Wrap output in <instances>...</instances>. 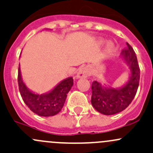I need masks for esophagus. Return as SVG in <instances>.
<instances>
[{"label": "esophagus", "instance_id": "34e87169", "mask_svg": "<svg viewBox=\"0 0 153 153\" xmlns=\"http://www.w3.org/2000/svg\"><path fill=\"white\" fill-rule=\"evenodd\" d=\"M89 70L87 67H82L79 70V71L78 72L76 75V78L77 79H80V78H84L89 75Z\"/></svg>", "mask_w": 153, "mask_h": 153}]
</instances>
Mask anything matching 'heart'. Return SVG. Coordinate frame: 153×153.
<instances>
[{
    "label": "heart",
    "instance_id": "heart-1",
    "mask_svg": "<svg viewBox=\"0 0 153 153\" xmlns=\"http://www.w3.org/2000/svg\"><path fill=\"white\" fill-rule=\"evenodd\" d=\"M104 42H105V40H104L103 39H99L97 40V44L99 45H102L104 44ZM114 49L115 45L113 42L109 41L106 43L105 52L107 53H112L114 51Z\"/></svg>",
    "mask_w": 153,
    "mask_h": 153
}]
</instances>
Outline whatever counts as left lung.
<instances>
[{
    "label": "left lung",
    "instance_id": "1",
    "mask_svg": "<svg viewBox=\"0 0 153 153\" xmlns=\"http://www.w3.org/2000/svg\"><path fill=\"white\" fill-rule=\"evenodd\" d=\"M127 48L121 53V58L129 67L128 81L121 87L103 86L94 81L91 84V105L98 112L113 115L125 110L134 98L139 87L140 69L137 58L132 47L127 42Z\"/></svg>",
    "mask_w": 153,
    "mask_h": 153
}]
</instances>
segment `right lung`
Here are the masks:
<instances>
[{
    "mask_svg": "<svg viewBox=\"0 0 153 153\" xmlns=\"http://www.w3.org/2000/svg\"><path fill=\"white\" fill-rule=\"evenodd\" d=\"M18 84L22 100L30 110L41 117H52L59 113L64 107L67 94L73 86V78H65L51 91L37 94L27 87L22 80L19 65Z\"/></svg>",
    "mask_w": 153,
    "mask_h": 153,
    "instance_id": "add662e5",
    "label": "right lung"
}]
</instances>
